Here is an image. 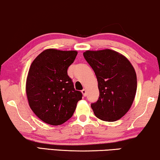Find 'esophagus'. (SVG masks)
I'll list each match as a JSON object with an SVG mask.
<instances>
[{"instance_id": "1", "label": "esophagus", "mask_w": 160, "mask_h": 160, "mask_svg": "<svg viewBox=\"0 0 160 160\" xmlns=\"http://www.w3.org/2000/svg\"><path fill=\"white\" fill-rule=\"evenodd\" d=\"M81 92H82V95H83L84 97H86V90L85 89V88H83V89H82V90L81 91Z\"/></svg>"}]
</instances>
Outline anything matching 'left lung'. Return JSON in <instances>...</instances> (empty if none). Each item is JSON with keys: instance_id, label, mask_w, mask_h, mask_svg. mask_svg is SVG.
<instances>
[{"instance_id": "left-lung-1", "label": "left lung", "mask_w": 160, "mask_h": 160, "mask_svg": "<svg viewBox=\"0 0 160 160\" xmlns=\"http://www.w3.org/2000/svg\"><path fill=\"white\" fill-rule=\"evenodd\" d=\"M83 56L98 82L99 100L91 105L101 120L114 122L128 112L137 92V74L131 62L114 50H87Z\"/></svg>"}]
</instances>
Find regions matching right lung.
I'll use <instances>...</instances> for the list:
<instances>
[{"label":"right lung","mask_w":160,"mask_h":160,"mask_svg":"<svg viewBox=\"0 0 160 160\" xmlns=\"http://www.w3.org/2000/svg\"><path fill=\"white\" fill-rule=\"evenodd\" d=\"M77 54V51L48 48L30 66L26 82L28 102L36 116L47 124L66 122L82 99V93L74 89L67 74Z\"/></svg>","instance_id":"1"}]
</instances>
